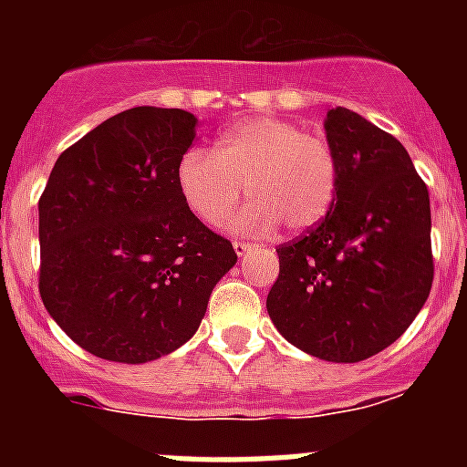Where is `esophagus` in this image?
Here are the masks:
<instances>
[{"instance_id":"1","label":"esophagus","mask_w":467,"mask_h":467,"mask_svg":"<svg viewBox=\"0 0 467 467\" xmlns=\"http://www.w3.org/2000/svg\"><path fill=\"white\" fill-rule=\"evenodd\" d=\"M250 243H245V241H234V250H236V254L238 257H245L247 253H250Z\"/></svg>"}]
</instances>
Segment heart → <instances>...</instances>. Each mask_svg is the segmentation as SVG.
<instances>
[{"label":"heart","mask_w":467,"mask_h":467,"mask_svg":"<svg viewBox=\"0 0 467 467\" xmlns=\"http://www.w3.org/2000/svg\"><path fill=\"white\" fill-rule=\"evenodd\" d=\"M253 201L234 226L269 234L280 224L306 231L327 214L337 196L339 166L327 140L299 123L257 117L231 126L217 150L192 147L177 163V187L205 224H222L243 196Z\"/></svg>","instance_id":"1"}]
</instances>
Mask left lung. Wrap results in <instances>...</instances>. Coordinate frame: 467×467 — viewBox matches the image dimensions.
Listing matches in <instances>:
<instances>
[{
  "mask_svg": "<svg viewBox=\"0 0 467 467\" xmlns=\"http://www.w3.org/2000/svg\"><path fill=\"white\" fill-rule=\"evenodd\" d=\"M325 135L337 196L317 226L275 250L266 311L308 356L360 362L398 341L431 295V196L402 144L356 111L329 109Z\"/></svg>",
  "mask_w": 467,
  "mask_h": 467,
  "instance_id": "obj_1",
  "label": "left lung"
}]
</instances>
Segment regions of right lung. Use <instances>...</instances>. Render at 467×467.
I'll return each instance as SVG.
<instances>
[{
  "label": "right lung",
  "instance_id": "obj_1",
  "mask_svg": "<svg viewBox=\"0 0 467 467\" xmlns=\"http://www.w3.org/2000/svg\"><path fill=\"white\" fill-rule=\"evenodd\" d=\"M192 111L133 107L60 154L39 198V295L74 344L142 365L187 344L236 264L189 210L177 163Z\"/></svg>",
  "mask_w": 467,
  "mask_h": 467
}]
</instances>
